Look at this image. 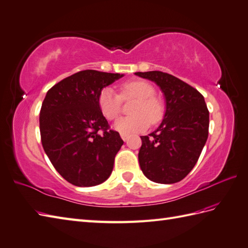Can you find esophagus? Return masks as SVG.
Returning <instances> with one entry per match:
<instances>
[{"label": "esophagus", "mask_w": 248, "mask_h": 248, "mask_svg": "<svg viewBox=\"0 0 248 248\" xmlns=\"http://www.w3.org/2000/svg\"><path fill=\"white\" fill-rule=\"evenodd\" d=\"M121 138H122L124 142H126V140H128V138H129V135H126V133H121Z\"/></svg>", "instance_id": "1"}]
</instances>
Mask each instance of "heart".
Returning a JSON list of instances; mask_svg holds the SVG:
<instances>
[{
  "mask_svg": "<svg viewBox=\"0 0 248 248\" xmlns=\"http://www.w3.org/2000/svg\"><path fill=\"white\" fill-rule=\"evenodd\" d=\"M123 99L135 98L137 102L133 105L132 116L122 117L113 124V128L121 133H133L145 130L149 122L155 124L164 115V105L155 96V88L145 80H132L121 85ZM99 108L108 120L118 118L121 110L122 98L119 93L110 88L104 89L98 98Z\"/></svg>",
  "mask_w": 248,
  "mask_h": 248,
  "instance_id": "obj_1",
  "label": "heart"
}]
</instances>
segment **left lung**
I'll return each mask as SVG.
<instances>
[{
	"label": "left lung",
	"mask_w": 248,
	"mask_h": 248,
	"mask_svg": "<svg viewBox=\"0 0 248 248\" xmlns=\"http://www.w3.org/2000/svg\"><path fill=\"white\" fill-rule=\"evenodd\" d=\"M135 74L155 82L166 102L164 119L157 129L140 137V170L155 183H178L197 163L209 136L210 116L204 98L191 85L167 73Z\"/></svg>",
	"instance_id": "1"
}]
</instances>
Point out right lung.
I'll list each match as a JSON object with an SVG mask.
<instances>
[{
	"label": "right lung",
	"instance_id": "obj_1",
	"mask_svg": "<svg viewBox=\"0 0 248 248\" xmlns=\"http://www.w3.org/2000/svg\"><path fill=\"white\" fill-rule=\"evenodd\" d=\"M123 76L85 70L46 93L39 113L42 144L56 171L72 185L93 186L110 176L124 142L119 132L109 130L98 98Z\"/></svg>",
	"mask_w": 248,
	"mask_h": 248
}]
</instances>
